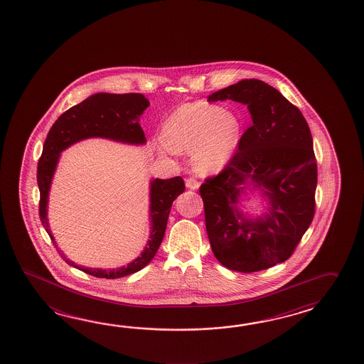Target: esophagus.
<instances>
[{
    "mask_svg": "<svg viewBox=\"0 0 364 364\" xmlns=\"http://www.w3.org/2000/svg\"><path fill=\"white\" fill-rule=\"evenodd\" d=\"M199 186L200 183L198 179L193 178V177L186 179V187L190 188V190H198Z\"/></svg>",
    "mask_w": 364,
    "mask_h": 364,
    "instance_id": "1",
    "label": "esophagus"
}]
</instances>
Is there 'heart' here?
Returning a JSON list of instances; mask_svg holds the SVG:
<instances>
[{"instance_id":"heart-1","label":"heart","mask_w":364,"mask_h":364,"mask_svg":"<svg viewBox=\"0 0 364 364\" xmlns=\"http://www.w3.org/2000/svg\"><path fill=\"white\" fill-rule=\"evenodd\" d=\"M242 128L235 114L207 102H193L182 105L169 116L163 128V141L174 152H193V168L209 174L231 161Z\"/></svg>"}]
</instances>
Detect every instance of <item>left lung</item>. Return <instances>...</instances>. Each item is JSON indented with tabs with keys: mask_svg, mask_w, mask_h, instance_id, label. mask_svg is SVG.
I'll return each instance as SVG.
<instances>
[{
	"mask_svg": "<svg viewBox=\"0 0 364 364\" xmlns=\"http://www.w3.org/2000/svg\"><path fill=\"white\" fill-rule=\"evenodd\" d=\"M226 100L245 105L253 124L223 171L200 186L208 237L215 258L230 270H266L292 256L313 221V136L299 108L261 80H242L208 97ZM250 186L269 201L256 219L237 208Z\"/></svg>",
	"mask_w": 364,
	"mask_h": 364,
	"instance_id": "obj_1",
	"label": "left lung"
}]
</instances>
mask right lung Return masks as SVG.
I'll use <instances>...</instances> for the list:
<instances>
[{"label": "right lung", "mask_w": 364, "mask_h": 364, "mask_svg": "<svg viewBox=\"0 0 364 364\" xmlns=\"http://www.w3.org/2000/svg\"><path fill=\"white\" fill-rule=\"evenodd\" d=\"M150 106L149 100L138 93H98L70 108L58 117L43 143V155L37 166V183L40 188V218L51 242L48 221V201L51 179L57 169L60 152L73 143L86 138H108L129 144H143L146 136L139 125V116ZM185 191V182L181 177L171 179H152L150 182V239L141 256L119 269H89L70 261L60 253L65 262L97 278L116 279L127 277L150 264L164 237L171 204ZM57 247V245H55Z\"/></svg>", "instance_id": "right-lung-1"}]
</instances>
